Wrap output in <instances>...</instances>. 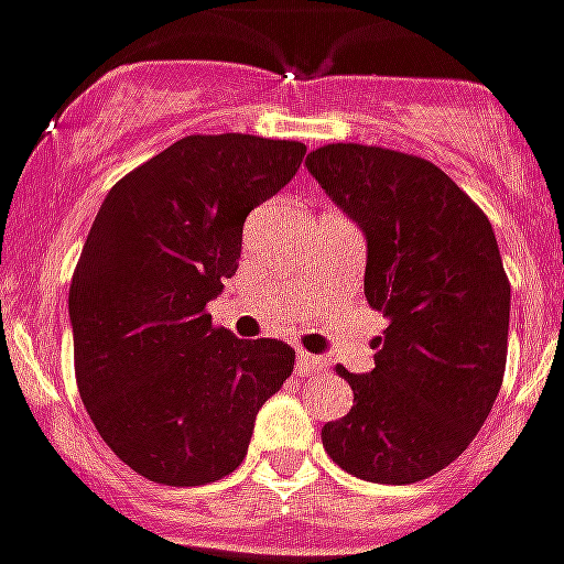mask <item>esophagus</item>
I'll list each match as a JSON object with an SVG mask.
<instances>
[{
	"label": "esophagus",
	"mask_w": 564,
	"mask_h": 564,
	"mask_svg": "<svg viewBox=\"0 0 564 564\" xmlns=\"http://www.w3.org/2000/svg\"><path fill=\"white\" fill-rule=\"evenodd\" d=\"M322 370H325V359H319V356L314 354H305V350L296 354V373H300V377H316Z\"/></svg>",
	"instance_id": "34e87169"
}]
</instances>
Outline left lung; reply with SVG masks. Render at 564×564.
<instances>
[{"label":"left lung","instance_id":"obj_1","mask_svg":"<svg viewBox=\"0 0 564 564\" xmlns=\"http://www.w3.org/2000/svg\"><path fill=\"white\" fill-rule=\"evenodd\" d=\"M305 165L362 230L365 300L388 319L377 368H336L354 408L322 427V445L359 479L420 482L470 445L502 388L511 285L497 236L427 159L350 142Z\"/></svg>","mask_w":564,"mask_h":564}]
</instances>
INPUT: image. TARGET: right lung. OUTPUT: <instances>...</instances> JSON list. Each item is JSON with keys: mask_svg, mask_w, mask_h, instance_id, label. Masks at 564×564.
<instances>
[{"mask_svg": "<svg viewBox=\"0 0 564 564\" xmlns=\"http://www.w3.org/2000/svg\"><path fill=\"white\" fill-rule=\"evenodd\" d=\"M305 144L185 137L110 187L70 282L79 397L128 468L194 488L239 468L291 345L236 339L205 305L239 268L242 225L279 194Z\"/></svg>", "mask_w": 564, "mask_h": 564, "instance_id": "right-lung-1", "label": "right lung"}]
</instances>
